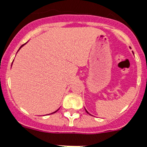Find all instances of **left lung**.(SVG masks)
Returning <instances> with one entry per match:
<instances>
[{"mask_svg":"<svg viewBox=\"0 0 147 147\" xmlns=\"http://www.w3.org/2000/svg\"><path fill=\"white\" fill-rule=\"evenodd\" d=\"M85 111H86V112H87V113H89V114H90V113H89V112H88V111H87V110H86V109H85Z\"/></svg>","mask_w":147,"mask_h":147,"instance_id":"8db88e82","label":"left lung"}]
</instances>
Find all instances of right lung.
Wrapping results in <instances>:
<instances>
[{
  "label": "right lung",
  "instance_id": "right-lung-1",
  "mask_svg": "<svg viewBox=\"0 0 147 147\" xmlns=\"http://www.w3.org/2000/svg\"><path fill=\"white\" fill-rule=\"evenodd\" d=\"M24 45H25V44H24V45H22V46H21V47H20V48H19V49H21V48H22V46H24ZM19 49H18V51H19ZM18 51H17V52H18ZM12 64H13V63H12ZM58 110H59V109H57V111H55V112H53V113H56V112H57V111H58Z\"/></svg>",
  "mask_w": 147,
  "mask_h": 147
}]
</instances>
